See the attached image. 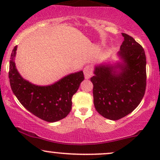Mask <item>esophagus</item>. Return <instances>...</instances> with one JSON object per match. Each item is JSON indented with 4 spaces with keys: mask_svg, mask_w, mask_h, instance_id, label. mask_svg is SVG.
<instances>
[{
    "mask_svg": "<svg viewBox=\"0 0 160 160\" xmlns=\"http://www.w3.org/2000/svg\"><path fill=\"white\" fill-rule=\"evenodd\" d=\"M83 74L85 79H89L92 75V69L90 65H87L83 69Z\"/></svg>",
    "mask_w": 160,
    "mask_h": 160,
    "instance_id": "34e87169",
    "label": "esophagus"
}]
</instances>
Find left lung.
I'll list each match as a JSON object with an SVG mask.
<instances>
[{
    "label": "left lung",
    "instance_id": "obj_1",
    "mask_svg": "<svg viewBox=\"0 0 160 160\" xmlns=\"http://www.w3.org/2000/svg\"><path fill=\"white\" fill-rule=\"evenodd\" d=\"M124 40L117 52L118 61L95 66L93 102L102 117L117 120L140 104L146 89V56L133 38L122 33Z\"/></svg>",
    "mask_w": 160,
    "mask_h": 160
}]
</instances>
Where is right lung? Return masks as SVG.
<instances>
[{
    "instance_id": "1",
    "label": "right lung",
    "mask_w": 160,
    "mask_h": 160,
    "mask_svg": "<svg viewBox=\"0 0 160 160\" xmlns=\"http://www.w3.org/2000/svg\"><path fill=\"white\" fill-rule=\"evenodd\" d=\"M17 46L12 49L9 78L12 92L22 106L41 120L54 122L67 117L72 106L73 95L84 80L82 71L66 75L47 86L33 84L24 79L16 68Z\"/></svg>"
}]
</instances>
